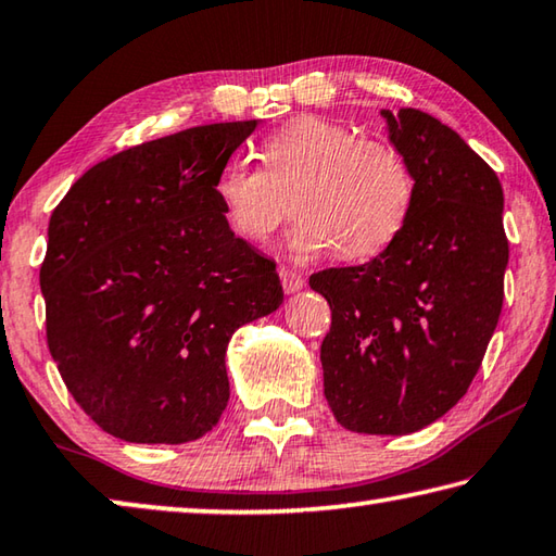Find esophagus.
Returning a JSON list of instances; mask_svg holds the SVG:
<instances>
[{"instance_id":"esophagus-1","label":"esophagus","mask_w":556,"mask_h":556,"mask_svg":"<svg viewBox=\"0 0 556 556\" xmlns=\"http://www.w3.org/2000/svg\"><path fill=\"white\" fill-rule=\"evenodd\" d=\"M279 277H281V287H285L287 294H296V291H301V289L306 287L304 275H299L296 269L281 267V269H279Z\"/></svg>"}]
</instances>
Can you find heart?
<instances>
[{
    "label": "heart",
    "mask_w": 556,
    "mask_h": 556,
    "mask_svg": "<svg viewBox=\"0 0 556 556\" xmlns=\"http://www.w3.org/2000/svg\"><path fill=\"white\" fill-rule=\"evenodd\" d=\"M214 194L228 228L248 243L269 240L294 204L289 243L299 257L342 248V257L365 260L401 236L416 181L393 146L336 121L299 116L267 136L262 165L228 160Z\"/></svg>",
    "instance_id": "b5f03b06"
}]
</instances>
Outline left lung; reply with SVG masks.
<instances>
[{
	"instance_id": "left-lung-1",
	"label": "left lung",
	"mask_w": 556,
	"mask_h": 556,
	"mask_svg": "<svg viewBox=\"0 0 556 556\" xmlns=\"http://www.w3.org/2000/svg\"><path fill=\"white\" fill-rule=\"evenodd\" d=\"M387 118L416 181L401 236L357 267L311 275L332 311L323 391L342 428L408 435L467 393L503 306L508 238L496 173L418 109Z\"/></svg>"
}]
</instances>
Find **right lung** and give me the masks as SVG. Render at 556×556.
Segmentation results:
<instances>
[{
  "label": "right lung",
  "instance_id": "right-lung-1",
  "mask_svg": "<svg viewBox=\"0 0 556 556\" xmlns=\"http://www.w3.org/2000/svg\"><path fill=\"white\" fill-rule=\"evenodd\" d=\"M255 126H197L128 148L87 169L50 216L48 350L109 435H206L228 406L230 336L285 301L277 265L228 228L214 194Z\"/></svg>",
  "mask_w": 556,
  "mask_h": 556
}]
</instances>
